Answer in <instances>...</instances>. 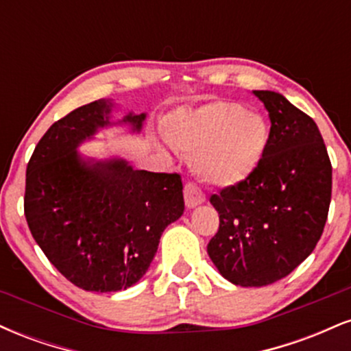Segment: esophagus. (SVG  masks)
<instances>
[{
    "label": "esophagus",
    "mask_w": 351,
    "mask_h": 351,
    "mask_svg": "<svg viewBox=\"0 0 351 351\" xmlns=\"http://www.w3.org/2000/svg\"><path fill=\"white\" fill-rule=\"evenodd\" d=\"M203 203H204V195L201 193V189L196 186V184L188 183L186 186H184V204H186V208L189 209L196 208Z\"/></svg>",
    "instance_id": "34e87169"
}]
</instances>
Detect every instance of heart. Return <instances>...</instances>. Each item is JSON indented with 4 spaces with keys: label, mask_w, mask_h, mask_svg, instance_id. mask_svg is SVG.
Returning a JSON list of instances; mask_svg holds the SVG:
<instances>
[{
    "label": "heart",
    "mask_w": 351,
    "mask_h": 351,
    "mask_svg": "<svg viewBox=\"0 0 351 351\" xmlns=\"http://www.w3.org/2000/svg\"><path fill=\"white\" fill-rule=\"evenodd\" d=\"M165 136L176 150L193 155V170L204 183L232 188L259 170L271 127L257 112L216 100L173 112L165 122Z\"/></svg>",
    "instance_id": "b5f03b06"
}]
</instances>
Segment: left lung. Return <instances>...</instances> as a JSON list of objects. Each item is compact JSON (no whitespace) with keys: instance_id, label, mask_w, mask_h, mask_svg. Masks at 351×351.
I'll list each match as a JSON object with an SVG mask.
<instances>
[{"instance_id":"8db88e82","label":"left lung","mask_w":351,"mask_h":351,"mask_svg":"<svg viewBox=\"0 0 351 351\" xmlns=\"http://www.w3.org/2000/svg\"><path fill=\"white\" fill-rule=\"evenodd\" d=\"M271 120L263 165L243 184L211 196L219 229L208 256L241 287H264L312 254L327 223L332 165L317 123L274 90H252Z\"/></svg>"}]
</instances>
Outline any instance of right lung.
Here are the masks:
<instances>
[{"label":"right lung","mask_w":351,"mask_h":351,"mask_svg":"<svg viewBox=\"0 0 351 351\" xmlns=\"http://www.w3.org/2000/svg\"><path fill=\"white\" fill-rule=\"evenodd\" d=\"M115 102L99 99L51 125L26 170L24 215L34 241L72 284L119 292L147 274L160 237L184 211L176 173L135 170L119 155L94 158L79 147L100 130L140 134L147 114L112 119Z\"/></svg>","instance_id":"1"}]
</instances>
